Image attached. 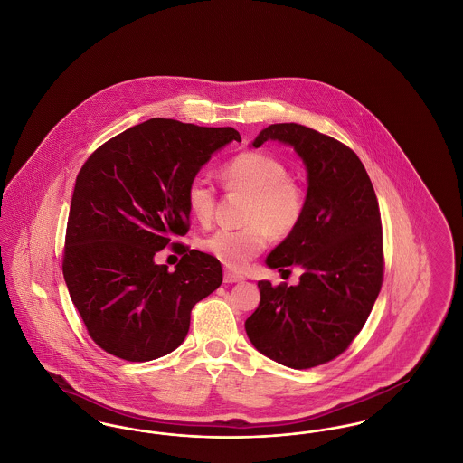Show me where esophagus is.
Returning a JSON list of instances; mask_svg holds the SVG:
<instances>
[{
	"instance_id": "obj_1",
	"label": "esophagus",
	"mask_w": 463,
	"mask_h": 463,
	"mask_svg": "<svg viewBox=\"0 0 463 463\" xmlns=\"http://www.w3.org/2000/svg\"><path fill=\"white\" fill-rule=\"evenodd\" d=\"M223 281H225V283H241V281H244V278H242L240 272L225 270V272H223Z\"/></svg>"
}]
</instances>
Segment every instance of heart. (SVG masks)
<instances>
[{"label":"heart","mask_w":463,"mask_h":463,"mask_svg":"<svg viewBox=\"0 0 463 463\" xmlns=\"http://www.w3.org/2000/svg\"><path fill=\"white\" fill-rule=\"evenodd\" d=\"M287 166L272 156L246 151L232 157L221 176L231 193L248 196L242 229H221L201 241L204 251L222 264L238 269L259 255L274 238L288 236L302 219L306 208L304 189L289 178ZM215 189L204 178L196 176L187 187V204L193 217L201 223L212 221L215 212Z\"/></svg>","instance_id":"b5f03b06"}]
</instances>
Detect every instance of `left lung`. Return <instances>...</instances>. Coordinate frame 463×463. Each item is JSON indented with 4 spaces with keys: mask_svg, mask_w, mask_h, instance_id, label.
Returning <instances> with one entry per match:
<instances>
[{
    "mask_svg": "<svg viewBox=\"0 0 463 463\" xmlns=\"http://www.w3.org/2000/svg\"><path fill=\"white\" fill-rule=\"evenodd\" d=\"M267 140L302 159L307 194L298 225L265 265L279 272L295 265L302 274L295 287L259 281L260 304L244 330L259 353L306 370L344 353L373 308L383 276L380 210L370 176L347 146L297 123L270 125L250 146Z\"/></svg>",
    "mask_w": 463,
    "mask_h": 463,
    "instance_id": "8db88e82",
    "label": "left lung"
}]
</instances>
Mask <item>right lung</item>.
<instances>
[{
  "mask_svg": "<svg viewBox=\"0 0 463 463\" xmlns=\"http://www.w3.org/2000/svg\"><path fill=\"white\" fill-rule=\"evenodd\" d=\"M241 135L153 118L100 146L80 170L67 221L64 279L90 336L144 363L175 351L191 310L222 285V265L198 250L175 270L155 257L189 229L187 187Z\"/></svg>",
  "mask_w": 463,
  "mask_h": 463,
  "instance_id": "obj_1",
  "label": "right lung"
}]
</instances>
